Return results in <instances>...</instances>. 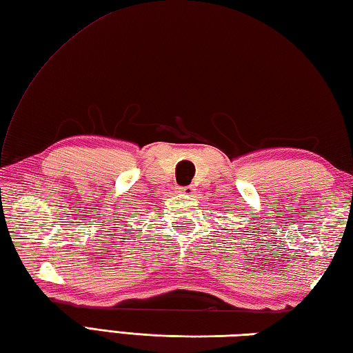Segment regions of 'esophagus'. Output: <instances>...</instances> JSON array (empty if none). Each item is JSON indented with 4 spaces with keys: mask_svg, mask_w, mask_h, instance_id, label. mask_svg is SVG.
<instances>
[{
    "mask_svg": "<svg viewBox=\"0 0 353 353\" xmlns=\"http://www.w3.org/2000/svg\"><path fill=\"white\" fill-rule=\"evenodd\" d=\"M176 190L179 192V194L188 195V196L195 195V192H196V189L192 188V185H184V188H176Z\"/></svg>",
    "mask_w": 353,
    "mask_h": 353,
    "instance_id": "obj_1",
    "label": "esophagus"
}]
</instances>
